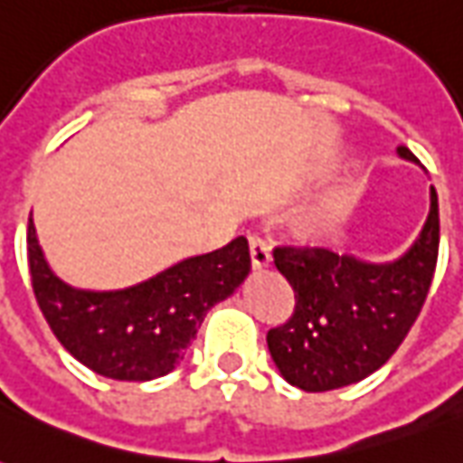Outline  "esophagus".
<instances>
[{
	"instance_id": "1",
	"label": "esophagus",
	"mask_w": 463,
	"mask_h": 463,
	"mask_svg": "<svg viewBox=\"0 0 463 463\" xmlns=\"http://www.w3.org/2000/svg\"><path fill=\"white\" fill-rule=\"evenodd\" d=\"M248 245H250V268L252 270H265V268L270 265V248H268V245H265L260 238H255V235H252L250 241H248Z\"/></svg>"
}]
</instances>
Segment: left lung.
<instances>
[{
    "label": "left lung",
    "mask_w": 463,
    "mask_h": 463,
    "mask_svg": "<svg viewBox=\"0 0 463 463\" xmlns=\"http://www.w3.org/2000/svg\"><path fill=\"white\" fill-rule=\"evenodd\" d=\"M399 158L417 163L407 146ZM439 252V198L429 185V215L394 260L352 252L275 248V265L295 290V312L268 332V349L285 382L330 392L377 372L407 337L427 300Z\"/></svg>",
    "instance_id": "1"
}]
</instances>
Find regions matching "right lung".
I'll list each match as a JSON object with an SVG mask.
<instances>
[{"mask_svg": "<svg viewBox=\"0 0 463 463\" xmlns=\"http://www.w3.org/2000/svg\"><path fill=\"white\" fill-rule=\"evenodd\" d=\"M26 252L36 302L56 340L84 367L118 382H148L173 372L208 310L228 300L250 272L242 235L118 290H86L61 280L32 218Z\"/></svg>", "mask_w": 463, "mask_h": 463, "instance_id": "add662e5", "label": "right lung"}]
</instances>
